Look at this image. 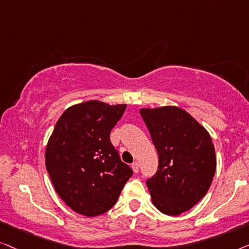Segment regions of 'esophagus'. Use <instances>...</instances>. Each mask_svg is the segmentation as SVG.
<instances>
[{
    "label": "esophagus",
    "instance_id": "1",
    "mask_svg": "<svg viewBox=\"0 0 249 249\" xmlns=\"http://www.w3.org/2000/svg\"><path fill=\"white\" fill-rule=\"evenodd\" d=\"M132 169L134 170V173H139V163L138 162H133L132 163Z\"/></svg>",
    "mask_w": 249,
    "mask_h": 249
}]
</instances>
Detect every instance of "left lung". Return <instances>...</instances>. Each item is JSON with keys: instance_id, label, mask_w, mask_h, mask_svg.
<instances>
[{"instance_id": "8db88e82", "label": "left lung", "mask_w": 249, "mask_h": 249, "mask_svg": "<svg viewBox=\"0 0 249 249\" xmlns=\"http://www.w3.org/2000/svg\"><path fill=\"white\" fill-rule=\"evenodd\" d=\"M158 152V170L146 179L152 203L167 215L193 208L206 194L215 173L211 136L190 114L177 107L141 109Z\"/></svg>"}]
</instances>
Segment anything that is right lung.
Here are the masks:
<instances>
[{"mask_svg":"<svg viewBox=\"0 0 249 249\" xmlns=\"http://www.w3.org/2000/svg\"><path fill=\"white\" fill-rule=\"evenodd\" d=\"M126 105L87 101L66 109L46 148V169L55 191L73 211L87 216L116 204L132 168L121 160L110 132Z\"/></svg>","mask_w":249,"mask_h":249,"instance_id":"add662e5","label":"right lung"}]
</instances>
